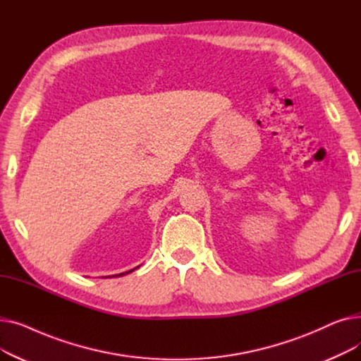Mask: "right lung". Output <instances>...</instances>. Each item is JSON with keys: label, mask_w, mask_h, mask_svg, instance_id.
Segmentation results:
<instances>
[{"label": "right lung", "mask_w": 361, "mask_h": 361, "mask_svg": "<svg viewBox=\"0 0 361 361\" xmlns=\"http://www.w3.org/2000/svg\"><path fill=\"white\" fill-rule=\"evenodd\" d=\"M133 271V269H131ZM131 271H128V272H123V274H120V275H116V276H121V275H124V274H130Z\"/></svg>", "instance_id": "right-lung-1"}]
</instances>
